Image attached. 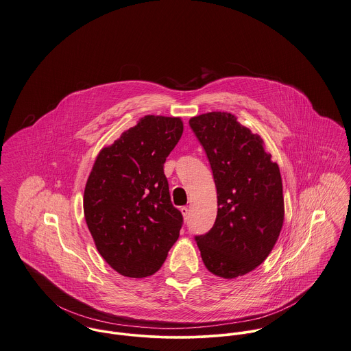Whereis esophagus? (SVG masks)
Segmentation results:
<instances>
[{
    "label": "esophagus",
    "instance_id": "esophagus-1",
    "mask_svg": "<svg viewBox=\"0 0 351 351\" xmlns=\"http://www.w3.org/2000/svg\"><path fill=\"white\" fill-rule=\"evenodd\" d=\"M180 211H182V214H183L184 219H187V218H189V215H190V210H189V207H187V206H183V207H180Z\"/></svg>",
    "mask_w": 351,
    "mask_h": 351
}]
</instances>
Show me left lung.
Instances as JSON below:
<instances>
[{
	"label": "left lung",
	"mask_w": 351,
	"mask_h": 351,
	"mask_svg": "<svg viewBox=\"0 0 351 351\" xmlns=\"http://www.w3.org/2000/svg\"><path fill=\"white\" fill-rule=\"evenodd\" d=\"M190 126L210 161L218 197L214 226L195 241L210 272L235 278L263 264L277 242L284 222L280 169L263 138L230 113L200 114Z\"/></svg>",
	"instance_id": "obj_1"
}]
</instances>
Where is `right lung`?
Returning a JSON list of instances; mask_svg holds the SVG:
<instances>
[{
	"mask_svg": "<svg viewBox=\"0 0 351 351\" xmlns=\"http://www.w3.org/2000/svg\"><path fill=\"white\" fill-rule=\"evenodd\" d=\"M182 134L180 118L145 116L95 158L84 219L99 254L122 276L156 273L179 238L183 215L171 202L164 162Z\"/></svg>",
	"mask_w": 351,
	"mask_h": 351,
	"instance_id": "add662e5",
	"label": "right lung"
}]
</instances>
